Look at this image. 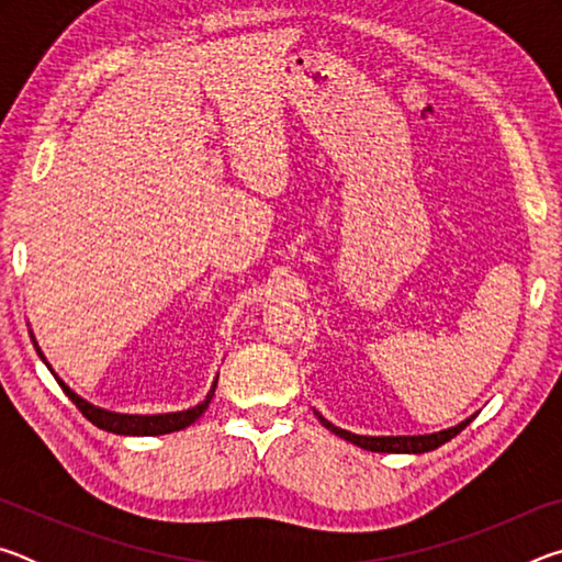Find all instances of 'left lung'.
<instances>
[{"label":"left lung","instance_id":"8db88e82","mask_svg":"<svg viewBox=\"0 0 562 562\" xmlns=\"http://www.w3.org/2000/svg\"><path fill=\"white\" fill-rule=\"evenodd\" d=\"M317 418L322 422V426L325 429H329L335 436H339V439H345L349 443L359 446V449H367V451H376V453H426V451H434L439 449L441 443L451 441L456 434H461L465 426L471 424V418H465V422H461L459 426H451V429H443L439 434H424V436H359V434H351V431H345L339 429V426L329 424L325 416H322L319 412H315Z\"/></svg>","mask_w":562,"mask_h":562}]
</instances>
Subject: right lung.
<instances>
[{
  "instance_id": "add662e5",
  "label": "right lung",
  "mask_w": 562,
  "mask_h": 562,
  "mask_svg": "<svg viewBox=\"0 0 562 562\" xmlns=\"http://www.w3.org/2000/svg\"><path fill=\"white\" fill-rule=\"evenodd\" d=\"M34 347H36V341H34ZM36 351H40V357L44 359L40 347H36ZM44 364H46V359H44ZM46 367H49V364H46ZM56 382H59V386L64 389V394L71 398V402L76 404V408H79V412L87 416L93 426H99V429L111 431V434H121V436H160V434H170V431L186 429V426L195 424L198 418H201V414L205 412L207 404H211V398L215 394V386H217V379H215L213 386H211V392H207V396L203 398V402L198 404V406H193V408H186V412L140 416V414L106 412V408L93 406V404L87 402V398H81L79 394H74L71 389L66 386L59 376H56Z\"/></svg>"
}]
</instances>
